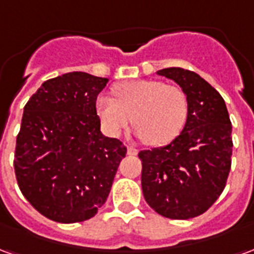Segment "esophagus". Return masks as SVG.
<instances>
[{"instance_id": "34e87169", "label": "esophagus", "mask_w": 254, "mask_h": 254, "mask_svg": "<svg viewBox=\"0 0 254 254\" xmlns=\"http://www.w3.org/2000/svg\"><path fill=\"white\" fill-rule=\"evenodd\" d=\"M138 154V149L134 148V147H127V155H130V156H136Z\"/></svg>"}]
</instances>
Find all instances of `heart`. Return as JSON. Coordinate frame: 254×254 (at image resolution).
I'll list each match as a JSON object with an SVG mask.
<instances>
[{
	"label": "heart",
	"instance_id": "1",
	"mask_svg": "<svg viewBox=\"0 0 254 254\" xmlns=\"http://www.w3.org/2000/svg\"><path fill=\"white\" fill-rule=\"evenodd\" d=\"M114 99L99 96L96 113L106 130L120 136L133 121L137 136L149 145L171 143L182 132L189 114L187 94L177 85L141 78L114 85Z\"/></svg>",
	"mask_w": 254,
	"mask_h": 254
}]
</instances>
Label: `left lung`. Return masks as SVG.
Listing matches in <instances>:
<instances>
[{"label": "left lung", "instance_id": "1", "mask_svg": "<svg viewBox=\"0 0 254 254\" xmlns=\"http://www.w3.org/2000/svg\"><path fill=\"white\" fill-rule=\"evenodd\" d=\"M158 74L181 87L189 114L169 145L138 152L144 198L165 218H196L211 208L227 182L233 155L229 111L220 94L197 73L166 67Z\"/></svg>", "mask_w": 254, "mask_h": 254}]
</instances>
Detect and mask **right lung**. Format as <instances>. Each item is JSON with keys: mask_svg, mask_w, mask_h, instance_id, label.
<instances>
[{"mask_svg": "<svg viewBox=\"0 0 254 254\" xmlns=\"http://www.w3.org/2000/svg\"><path fill=\"white\" fill-rule=\"evenodd\" d=\"M107 78L65 73L42 84L24 106L14 174L38 212L60 223L96 215L127 147L100 133L96 98Z\"/></svg>", "mask_w": 254, "mask_h": 254, "instance_id": "add662e5", "label": "right lung"}]
</instances>
